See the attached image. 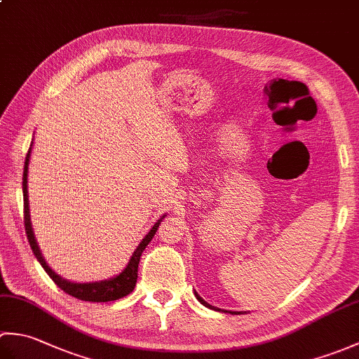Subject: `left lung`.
Instances as JSON below:
<instances>
[{
  "label": "left lung",
  "instance_id": "1",
  "mask_svg": "<svg viewBox=\"0 0 359 359\" xmlns=\"http://www.w3.org/2000/svg\"><path fill=\"white\" fill-rule=\"evenodd\" d=\"M196 297H197V299H199V302H201V304H203V306H205V307H210V309H215V307H211V306H210V304H208V302H205V301H203V299H202V297H201V296H199V294H197V293H196Z\"/></svg>",
  "mask_w": 359,
  "mask_h": 359
}]
</instances>
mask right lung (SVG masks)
Listing matches in <instances>:
<instances>
[{"label": "right lung", "instance_id": "right-lung-1", "mask_svg": "<svg viewBox=\"0 0 359 359\" xmlns=\"http://www.w3.org/2000/svg\"><path fill=\"white\" fill-rule=\"evenodd\" d=\"M30 148H32V143H30ZM30 148L27 151L26 156V162H25V171H22V196H25V226H26V234L30 243V248H32L35 257L38 259V262L41 264L46 273L49 274L50 279L55 282V284L63 290L65 293L71 294L77 299L81 301H89V302H108V301H117L120 297L128 296L133 292L137 282V270H139V262H140V256L143 253V250L147 248L151 239L154 238V234L157 231V228L162 222L163 216L160 217L154 226L151 228V231L144 236L142 242L139 243V247L135 248L134 255L129 259V262L126 265V269L121 271L118 276L108 279V280H100V282H89V284H74V282L66 280L63 278H60L57 273H53L49 265L46 264V261L41 256V251L36 245L35 236L32 231V225H30V215H29V196H27V166H29V157H30Z\"/></svg>", "mask_w": 359, "mask_h": 359}]
</instances>
